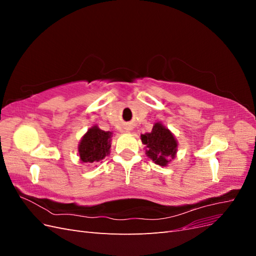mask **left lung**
I'll return each instance as SVG.
<instances>
[{"mask_svg":"<svg viewBox=\"0 0 256 256\" xmlns=\"http://www.w3.org/2000/svg\"><path fill=\"white\" fill-rule=\"evenodd\" d=\"M142 143L146 145V154L154 164L166 166L177 152V141L173 134L161 122H156L152 132L141 134Z\"/></svg>","mask_w":256,"mask_h":256,"instance_id":"left-lung-1","label":"left lung"}]
</instances>
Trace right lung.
I'll use <instances>...</instances> for the list:
<instances>
[{
  "mask_svg": "<svg viewBox=\"0 0 256 256\" xmlns=\"http://www.w3.org/2000/svg\"><path fill=\"white\" fill-rule=\"evenodd\" d=\"M111 136L110 131H104L96 125L90 128L78 146L80 160L90 164L102 160L110 154Z\"/></svg>",
  "mask_w": 256,
  "mask_h": 256,
  "instance_id": "right-lung-1",
  "label": "right lung"
}]
</instances>
